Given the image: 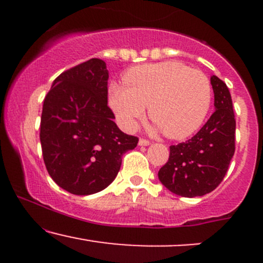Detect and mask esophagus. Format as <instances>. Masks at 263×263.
<instances>
[{
    "mask_svg": "<svg viewBox=\"0 0 263 263\" xmlns=\"http://www.w3.org/2000/svg\"><path fill=\"white\" fill-rule=\"evenodd\" d=\"M138 144H140V146H149L151 142L144 140V138H140V141H138Z\"/></svg>",
    "mask_w": 263,
    "mask_h": 263,
    "instance_id": "esophagus-1",
    "label": "esophagus"
}]
</instances>
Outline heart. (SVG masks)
<instances>
[{"label":"heart","instance_id":"obj_1","mask_svg":"<svg viewBox=\"0 0 263 263\" xmlns=\"http://www.w3.org/2000/svg\"><path fill=\"white\" fill-rule=\"evenodd\" d=\"M123 83L110 85L108 102L128 131L137 127L148 106L156 127L182 140L203 125L213 100L209 78L179 62L135 66L123 75Z\"/></svg>","mask_w":263,"mask_h":263}]
</instances>
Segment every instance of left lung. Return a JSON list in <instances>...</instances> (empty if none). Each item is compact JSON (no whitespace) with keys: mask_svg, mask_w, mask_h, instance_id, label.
I'll return each instance as SVG.
<instances>
[{"mask_svg":"<svg viewBox=\"0 0 263 263\" xmlns=\"http://www.w3.org/2000/svg\"><path fill=\"white\" fill-rule=\"evenodd\" d=\"M210 83L215 111L197 135L170 147V159L158 172L163 185L180 197L213 192L224 179L235 153L236 121L230 91L216 75Z\"/></svg>","mask_w":263,"mask_h":263,"instance_id":"8db88e82","label":"left lung"}]
</instances>
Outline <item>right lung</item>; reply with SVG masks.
Here are the masks:
<instances>
[{
    "label": "right lung",
    "mask_w": 263,
    "mask_h": 263,
    "mask_svg": "<svg viewBox=\"0 0 263 263\" xmlns=\"http://www.w3.org/2000/svg\"><path fill=\"white\" fill-rule=\"evenodd\" d=\"M107 80L106 63L92 58L60 74L44 99L39 137L45 167L71 194H95L110 185L123 153L138 143L114 122Z\"/></svg>",
    "instance_id": "right-lung-1"
}]
</instances>
